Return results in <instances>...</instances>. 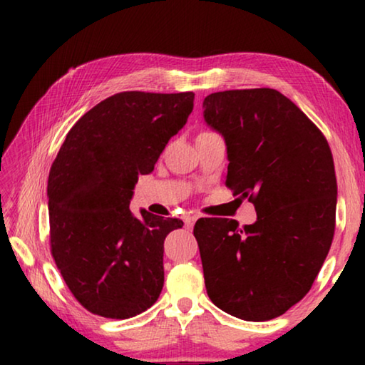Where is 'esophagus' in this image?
<instances>
[{
    "mask_svg": "<svg viewBox=\"0 0 365 365\" xmlns=\"http://www.w3.org/2000/svg\"><path fill=\"white\" fill-rule=\"evenodd\" d=\"M197 220V215H195V214H187V215H185V217H183V222H185V227H193V224H195V222Z\"/></svg>",
    "mask_w": 365,
    "mask_h": 365,
    "instance_id": "obj_1",
    "label": "esophagus"
}]
</instances>
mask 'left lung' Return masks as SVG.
<instances>
[{
  "label": "left lung",
  "instance_id": "obj_1",
  "mask_svg": "<svg viewBox=\"0 0 365 365\" xmlns=\"http://www.w3.org/2000/svg\"><path fill=\"white\" fill-rule=\"evenodd\" d=\"M202 108L225 138V185L257 212L245 228L219 217L195 224L207 296L233 317L275 319L304 298L330 251L336 177L329 141L272 88L217 91Z\"/></svg>",
  "mask_w": 365,
  "mask_h": 365
}]
</instances>
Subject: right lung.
I'll list each match as a JSON object with an SVG mask.
<instances>
[{
  "label": "right lung",
  "mask_w": 365,
  "mask_h": 365,
  "mask_svg": "<svg viewBox=\"0 0 365 365\" xmlns=\"http://www.w3.org/2000/svg\"><path fill=\"white\" fill-rule=\"evenodd\" d=\"M193 91H122L76 122L48 177L49 245L61 275L86 311L128 319L151 307L164 285V240L182 228L130 200L193 110Z\"/></svg>",
  "instance_id": "obj_1"
}]
</instances>
